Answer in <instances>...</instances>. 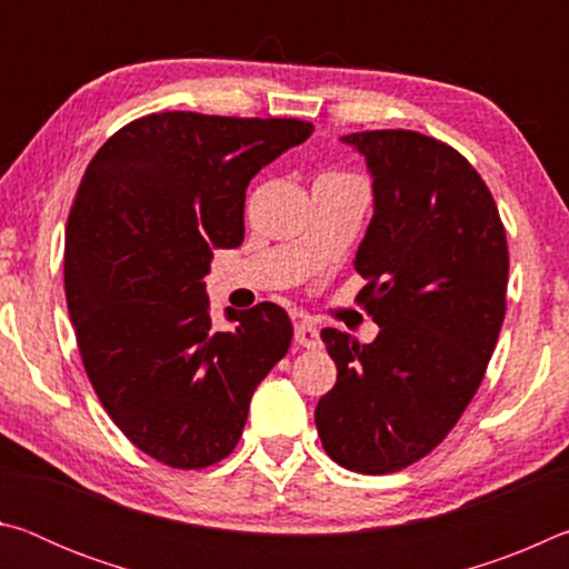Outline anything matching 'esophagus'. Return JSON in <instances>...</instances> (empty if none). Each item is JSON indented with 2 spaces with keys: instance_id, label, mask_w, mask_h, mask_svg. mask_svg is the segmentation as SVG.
<instances>
[{
  "instance_id": "34e87169",
  "label": "esophagus",
  "mask_w": 569,
  "mask_h": 569,
  "mask_svg": "<svg viewBox=\"0 0 569 569\" xmlns=\"http://www.w3.org/2000/svg\"><path fill=\"white\" fill-rule=\"evenodd\" d=\"M293 339H296L298 346H303V349H319V346H321L319 329H316V326L308 323V321H298L296 323Z\"/></svg>"
}]
</instances>
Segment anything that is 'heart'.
Returning <instances> with one entry per match:
<instances>
[{"instance_id":"b5f03b06","label":"heart","mask_w":569,"mask_h":569,"mask_svg":"<svg viewBox=\"0 0 569 569\" xmlns=\"http://www.w3.org/2000/svg\"><path fill=\"white\" fill-rule=\"evenodd\" d=\"M329 176H343V172H329Z\"/></svg>"}]
</instances>
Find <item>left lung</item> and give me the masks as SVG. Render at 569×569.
<instances>
[{"label": "left lung", "mask_w": 569, "mask_h": 569, "mask_svg": "<svg viewBox=\"0 0 569 569\" xmlns=\"http://www.w3.org/2000/svg\"><path fill=\"white\" fill-rule=\"evenodd\" d=\"M373 178L353 268L371 343L323 329L339 369L316 407L336 465L389 475L427 457L469 407L507 311V233L492 192L455 148L411 130L343 134Z\"/></svg>", "instance_id": "8db88e82"}]
</instances>
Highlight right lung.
<instances>
[{
	"label": "right lung",
	"mask_w": 569,
	"mask_h": 569,
	"mask_svg": "<svg viewBox=\"0 0 569 569\" xmlns=\"http://www.w3.org/2000/svg\"><path fill=\"white\" fill-rule=\"evenodd\" d=\"M313 132L293 118L158 112L98 150L67 218L64 293L104 411L176 469L226 459L250 397L291 346L276 303L210 319L216 248L243 243L248 182Z\"/></svg>",
	"instance_id": "right-lung-1"
}]
</instances>
